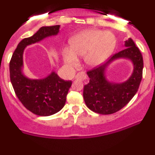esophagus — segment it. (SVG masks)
Here are the masks:
<instances>
[{
	"label": "esophagus",
	"mask_w": 155,
	"mask_h": 155,
	"mask_svg": "<svg viewBox=\"0 0 155 155\" xmlns=\"http://www.w3.org/2000/svg\"><path fill=\"white\" fill-rule=\"evenodd\" d=\"M86 78H87V75L83 71L78 73L76 74V76H75V79H81V80H85Z\"/></svg>",
	"instance_id": "esophagus-1"
}]
</instances>
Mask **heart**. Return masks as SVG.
<instances>
[{
    "label": "heart",
    "instance_id": "1",
    "mask_svg": "<svg viewBox=\"0 0 155 155\" xmlns=\"http://www.w3.org/2000/svg\"><path fill=\"white\" fill-rule=\"evenodd\" d=\"M115 47V38L108 31L87 29L74 35L69 40V49L63 50L64 62L70 66L78 63V57H84L85 64L94 68L110 56Z\"/></svg>",
    "mask_w": 155,
    "mask_h": 155
}]
</instances>
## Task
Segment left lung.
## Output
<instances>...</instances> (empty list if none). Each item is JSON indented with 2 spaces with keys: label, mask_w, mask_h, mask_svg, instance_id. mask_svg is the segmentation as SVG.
Instances as JSON below:
<instances>
[{
  "label": "left lung",
  "mask_w": 155,
  "mask_h": 155,
  "mask_svg": "<svg viewBox=\"0 0 155 155\" xmlns=\"http://www.w3.org/2000/svg\"><path fill=\"white\" fill-rule=\"evenodd\" d=\"M125 46L127 48L115 53L106 64L87 72L90 81L84 85L83 96L87 108L94 113L109 115L118 112L129 103L139 88L143 75V57L132 39L126 41ZM118 58L130 59L134 71L127 82L115 84L106 80L104 70L112 61Z\"/></svg>",
  "instance_id": "1"
}]
</instances>
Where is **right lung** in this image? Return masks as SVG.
I'll return each mask as SVG.
<instances>
[{
  "label": "right lung",
  "instance_id": "right-lung-1",
  "mask_svg": "<svg viewBox=\"0 0 155 155\" xmlns=\"http://www.w3.org/2000/svg\"><path fill=\"white\" fill-rule=\"evenodd\" d=\"M60 25L43 26L36 33L19 42L11 59L10 79L19 101L32 113L48 116L61 111L72 82L61 79L55 72L43 79L31 80L22 73L23 52L27 46L50 35H57Z\"/></svg>",
  "mask_w": 155,
  "mask_h": 155
}]
</instances>
